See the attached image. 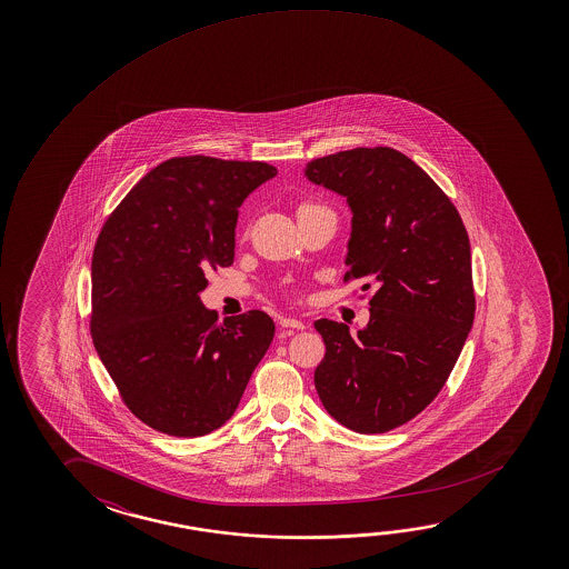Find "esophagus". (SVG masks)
<instances>
[{"mask_svg":"<svg viewBox=\"0 0 569 569\" xmlns=\"http://www.w3.org/2000/svg\"><path fill=\"white\" fill-rule=\"evenodd\" d=\"M281 327H286V329H303L306 323L303 321H299V319H291V317H283L280 321Z\"/></svg>","mask_w":569,"mask_h":569,"instance_id":"esophagus-1","label":"esophagus"}]
</instances>
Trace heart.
<instances>
[{"label":"heart","mask_w":569,"mask_h":569,"mask_svg":"<svg viewBox=\"0 0 569 569\" xmlns=\"http://www.w3.org/2000/svg\"><path fill=\"white\" fill-rule=\"evenodd\" d=\"M306 208H311V206H301V208H299V210H306Z\"/></svg>","instance_id":"b5f03b06"}]
</instances>
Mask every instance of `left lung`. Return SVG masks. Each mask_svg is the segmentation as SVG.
I'll use <instances>...</instances> for the list:
<instances>
[{"label": "left lung", "instance_id": "left-lung-1", "mask_svg": "<svg viewBox=\"0 0 569 569\" xmlns=\"http://www.w3.org/2000/svg\"><path fill=\"white\" fill-rule=\"evenodd\" d=\"M306 178L351 210L345 280L379 288L369 323L353 336L345 323L316 321L326 343L317 395L347 429H397L445 387L470 333L468 233L448 196L399 150H343L308 162Z\"/></svg>", "mask_w": 569, "mask_h": 569}]
</instances>
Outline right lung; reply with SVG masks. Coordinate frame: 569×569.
<instances>
[{
    "label": "right lung",
    "instance_id": "right-lung-1",
    "mask_svg": "<svg viewBox=\"0 0 569 569\" xmlns=\"http://www.w3.org/2000/svg\"><path fill=\"white\" fill-rule=\"evenodd\" d=\"M266 162H162L107 220L93 253L97 353L122 401L170 437H204L232 419L276 326L263 311L218 321L200 291L232 266L238 208L276 177Z\"/></svg>",
    "mask_w": 569,
    "mask_h": 569
}]
</instances>
